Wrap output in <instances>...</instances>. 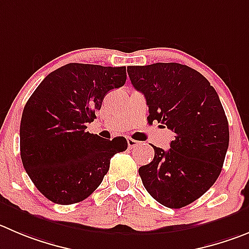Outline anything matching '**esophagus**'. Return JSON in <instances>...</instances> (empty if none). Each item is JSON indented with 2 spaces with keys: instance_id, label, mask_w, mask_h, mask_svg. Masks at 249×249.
Here are the masks:
<instances>
[{
  "instance_id": "esophagus-1",
  "label": "esophagus",
  "mask_w": 249,
  "mask_h": 249,
  "mask_svg": "<svg viewBox=\"0 0 249 249\" xmlns=\"http://www.w3.org/2000/svg\"><path fill=\"white\" fill-rule=\"evenodd\" d=\"M127 146H129V148H134V147H136V146L139 145V141H136V140H134V139H131V138H127Z\"/></svg>"
}]
</instances>
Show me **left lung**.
<instances>
[{"label": "left lung", "mask_w": 249, "mask_h": 249, "mask_svg": "<svg viewBox=\"0 0 249 249\" xmlns=\"http://www.w3.org/2000/svg\"><path fill=\"white\" fill-rule=\"evenodd\" d=\"M130 81L148 106V122L174 132L167 151L153 146L152 162L139 168L155 200L180 209L208 192L221 173L229 122L215 88L187 65L157 62L127 67Z\"/></svg>", "instance_id": "1"}]
</instances>
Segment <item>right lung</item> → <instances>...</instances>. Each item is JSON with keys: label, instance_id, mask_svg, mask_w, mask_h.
Here are the masks:
<instances>
[{"label": "right lung", "instance_id": "right-lung-1", "mask_svg": "<svg viewBox=\"0 0 249 249\" xmlns=\"http://www.w3.org/2000/svg\"><path fill=\"white\" fill-rule=\"evenodd\" d=\"M126 67L67 64L49 73L23 109L20 159L36 189L60 205L80 203L103 180L126 139L87 130L109 90L124 86Z\"/></svg>", "mask_w": 249, "mask_h": 249}]
</instances>
